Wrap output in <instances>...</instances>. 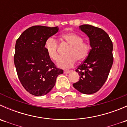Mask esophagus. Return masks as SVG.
<instances>
[{"instance_id": "34e87169", "label": "esophagus", "mask_w": 127, "mask_h": 127, "mask_svg": "<svg viewBox=\"0 0 127 127\" xmlns=\"http://www.w3.org/2000/svg\"><path fill=\"white\" fill-rule=\"evenodd\" d=\"M70 71H69V70H65L64 71V74H69V73H70Z\"/></svg>"}]
</instances>
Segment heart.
I'll return each instance as SVG.
<instances>
[{
  "mask_svg": "<svg viewBox=\"0 0 127 127\" xmlns=\"http://www.w3.org/2000/svg\"><path fill=\"white\" fill-rule=\"evenodd\" d=\"M61 38L64 42L71 45L66 55L58 59L57 65L61 68H71L75 64L76 60L82 61L87 57L91 47L89 43L83 41L82 37L74 32L63 34ZM45 49L48 56L53 61L58 58V43L53 38H48L45 43Z\"/></svg>",
  "mask_w": 127,
  "mask_h": 127,
  "instance_id": "heart-1",
  "label": "heart"
}]
</instances>
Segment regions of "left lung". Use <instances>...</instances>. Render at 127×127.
<instances>
[{"label":"left lung","mask_w":127,"mask_h":127,"mask_svg":"<svg viewBox=\"0 0 127 127\" xmlns=\"http://www.w3.org/2000/svg\"><path fill=\"white\" fill-rule=\"evenodd\" d=\"M79 28L89 37L92 49L75 70L80 79L73 87L80 93L90 95L98 92L108 77L114 61L113 45L108 34L101 28L89 24Z\"/></svg>","instance_id":"left-lung-1"}]
</instances>
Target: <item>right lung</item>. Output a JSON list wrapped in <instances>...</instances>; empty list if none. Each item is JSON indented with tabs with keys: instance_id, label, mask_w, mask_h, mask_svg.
<instances>
[{
	"instance_id": "1",
	"label": "right lung",
	"mask_w": 127,
	"mask_h": 127,
	"mask_svg": "<svg viewBox=\"0 0 127 127\" xmlns=\"http://www.w3.org/2000/svg\"><path fill=\"white\" fill-rule=\"evenodd\" d=\"M57 26H34L25 30L15 45L14 63L20 82L27 92L41 96L55 85L63 70L56 67L48 56L45 43L58 31Z\"/></svg>"
}]
</instances>
